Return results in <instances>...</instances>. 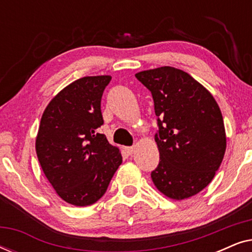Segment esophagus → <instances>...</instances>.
I'll return each mask as SVG.
<instances>
[{
	"mask_svg": "<svg viewBox=\"0 0 252 252\" xmlns=\"http://www.w3.org/2000/svg\"><path fill=\"white\" fill-rule=\"evenodd\" d=\"M125 150L128 155H133L134 153H135V147H127V148H125Z\"/></svg>",
	"mask_w": 252,
	"mask_h": 252,
	"instance_id": "esophagus-1",
	"label": "esophagus"
}]
</instances>
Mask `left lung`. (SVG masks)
I'll use <instances>...</instances> for the list:
<instances>
[{
    "label": "left lung",
    "mask_w": 252,
    "mask_h": 252,
    "mask_svg": "<svg viewBox=\"0 0 252 252\" xmlns=\"http://www.w3.org/2000/svg\"><path fill=\"white\" fill-rule=\"evenodd\" d=\"M151 92L159 130L155 135L159 164L154 185L166 197L181 201L212 181L226 151L221 111L211 93L187 72L172 66L135 74Z\"/></svg>",
    "instance_id": "8db88e82"
}]
</instances>
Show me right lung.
Instances as JSON below:
<instances>
[{
  "label": "right lung",
  "mask_w": 252,
  "mask_h": 252,
  "mask_svg": "<svg viewBox=\"0 0 252 252\" xmlns=\"http://www.w3.org/2000/svg\"><path fill=\"white\" fill-rule=\"evenodd\" d=\"M111 75L78 79L44 109L35 150L57 195L68 204L87 206L104 195L122 164L118 148L97 132L103 124L101 98Z\"/></svg>",
  "instance_id": "obj_1"
}]
</instances>
